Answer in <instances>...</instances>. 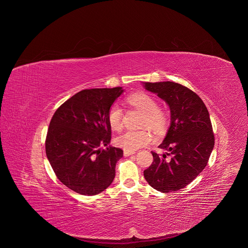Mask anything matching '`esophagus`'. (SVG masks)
I'll list each match as a JSON object with an SVG mask.
<instances>
[{
	"mask_svg": "<svg viewBox=\"0 0 248 248\" xmlns=\"http://www.w3.org/2000/svg\"><path fill=\"white\" fill-rule=\"evenodd\" d=\"M134 153H135L134 151H127V150H124V155L125 157L130 156V155H132V154H134Z\"/></svg>",
	"mask_w": 248,
	"mask_h": 248,
	"instance_id": "1",
	"label": "esophagus"
}]
</instances>
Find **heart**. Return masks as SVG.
Returning <instances> with one entry per match:
<instances>
[{
	"label": "heart",
	"mask_w": 248,
	"mask_h": 248,
	"mask_svg": "<svg viewBox=\"0 0 248 248\" xmlns=\"http://www.w3.org/2000/svg\"><path fill=\"white\" fill-rule=\"evenodd\" d=\"M126 101L144 114L141 126L148 127L155 132H161L167 128L170 122L169 115L159 108V104L154 97L139 92L129 95ZM108 122L114 130H119L123 126V112L117 104L112 105L109 109ZM151 140L152 136L146 129L126 130L116 138V144L124 150L135 151L148 145Z\"/></svg>",
	"instance_id": "1"
}]
</instances>
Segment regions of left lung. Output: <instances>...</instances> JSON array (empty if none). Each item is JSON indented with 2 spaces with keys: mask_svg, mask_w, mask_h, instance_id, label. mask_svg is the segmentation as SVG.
Listing matches in <instances>:
<instances>
[{
  "mask_svg": "<svg viewBox=\"0 0 248 248\" xmlns=\"http://www.w3.org/2000/svg\"><path fill=\"white\" fill-rule=\"evenodd\" d=\"M170 109V126L159 148L152 151L153 162L144 170L147 183L161 192L188 186L206 167L215 144L209 112L201 98L189 88L172 81L145 82Z\"/></svg>",
  "mask_w": 248,
  "mask_h": 248,
  "instance_id": "obj_1",
  "label": "left lung"
}]
</instances>
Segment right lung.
<instances>
[{"label": "right lung", "instance_id": "right-lung-1", "mask_svg": "<svg viewBox=\"0 0 248 248\" xmlns=\"http://www.w3.org/2000/svg\"><path fill=\"white\" fill-rule=\"evenodd\" d=\"M122 87L84 89L62 104L47 131V158L59 181L81 195H96L113 183L121 148L99 149L112 137L108 112Z\"/></svg>", "mask_w": 248, "mask_h": 248}]
</instances>
